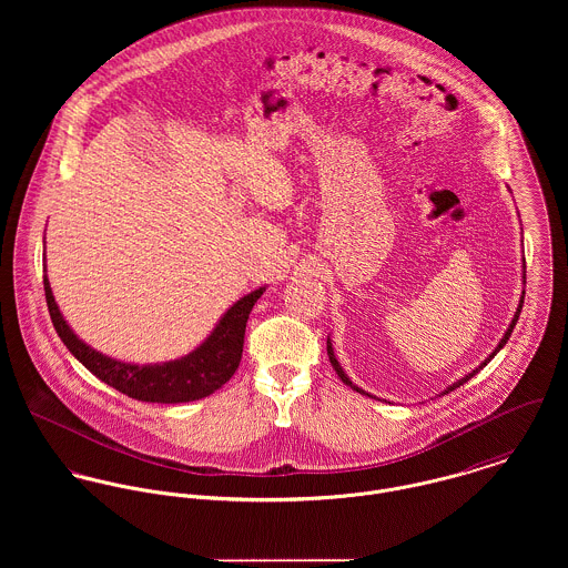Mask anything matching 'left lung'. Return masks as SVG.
Returning a JSON list of instances; mask_svg holds the SVG:
<instances>
[{"mask_svg":"<svg viewBox=\"0 0 568 568\" xmlns=\"http://www.w3.org/2000/svg\"><path fill=\"white\" fill-rule=\"evenodd\" d=\"M523 262H525V260H523ZM525 273H527V271H525V264H523V284H525V280H527V277H525ZM523 304H525V291H523V295H520V302H518V308H516V313H514V320H511V324L507 325V329H505V334H503V338H500V341H498V345H496V347H494V349H491V352H489V356H487L486 361H481V365H477V367H475V369H473V372H468V374H466V376H464V378H459V381H457V383H453V385H448V387H446V389H444V392H442V396H446V394H450V392H455V389H457V387H462V385H464V383H468V381H470V378H473V376H477V374H479V372H481V369H484V367H486L487 363H489V361H491V358H494V356H496V354H498V352H500V349H503V345H505V343H507V341H509V336H511V332H514V325H516V322H518V317H520V311H523ZM327 356H329V363H332V367H334V372H336V374H338V378H341V381H343V383H345V385H347V387H352V389H354V392H358V394H363V396H369V398H376V396H372V394H367V392H363V389H361V387H356V385H354V383H352V381H349V376H347V374H345V372H343V367H341V363H338V361H336V356H334V347H332V341H329V336H327Z\"/></svg>","mask_w":568,"mask_h":568,"instance_id":"8db88e82","label":"left lung"}]
</instances>
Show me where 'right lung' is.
Instances as JSON below:
<instances>
[{
  "mask_svg": "<svg viewBox=\"0 0 568 568\" xmlns=\"http://www.w3.org/2000/svg\"><path fill=\"white\" fill-rule=\"evenodd\" d=\"M43 288L54 329L59 332L68 349L77 356V361H81L98 381L106 383L120 394L142 403L162 405L207 398L234 376L243 358L246 320L255 302L266 291V286H260L241 297L232 308H227V313L214 325L207 338L201 345H196L190 354L165 363L140 365L111 358L87 345L59 311L48 275H43Z\"/></svg>",
  "mask_w": 568,
  "mask_h": 568,
  "instance_id": "add662e5",
  "label": "right lung"
}]
</instances>
